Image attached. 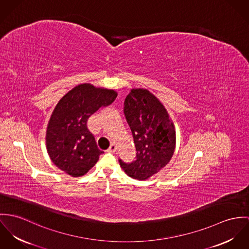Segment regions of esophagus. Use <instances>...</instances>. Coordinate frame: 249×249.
<instances>
[{"label": "esophagus", "instance_id": "34e87169", "mask_svg": "<svg viewBox=\"0 0 249 249\" xmlns=\"http://www.w3.org/2000/svg\"><path fill=\"white\" fill-rule=\"evenodd\" d=\"M116 151V146H115V144H111V146H110V148L108 149V152L109 153H114Z\"/></svg>", "mask_w": 249, "mask_h": 249}]
</instances>
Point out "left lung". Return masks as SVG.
I'll return each mask as SVG.
<instances>
[{
    "label": "left lung",
    "instance_id": "1",
    "mask_svg": "<svg viewBox=\"0 0 249 249\" xmlns=\"http://www.w3.org/2000/svg\"><path fill=\"white\" fill-rule=\"evenodd\" d=\"M123 111L132 131L137 157L131 163L119 160V164L129 177L146 179L165 167L174 155V123L161 102L145 89H131Z\"/></svg>",
    "mask_w": 249,
    "mask_h": 249
}]
</instances>
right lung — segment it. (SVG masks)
Segmentation results:
<instances>
[{
    "label": "right lung",
    "instance_id": "right-lung-1",
    "mask_svg": "<svg viewBox=\"0 0 249 249\" xmlns=\"http://www.w3.org/2000/svg\"><path fill=\"white\" fill-rule=\"evenodd\" d=\"M117 93L113 89L80 84L57 103L48 124L46 143L52 161L71 177H81L91 169L104 152L96 145L87 127L88 118L111 105Z\"/></svg>",
    "mask_w": 249,
    "mask_h": 249
}]
</instances>
